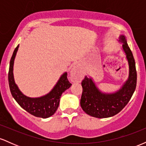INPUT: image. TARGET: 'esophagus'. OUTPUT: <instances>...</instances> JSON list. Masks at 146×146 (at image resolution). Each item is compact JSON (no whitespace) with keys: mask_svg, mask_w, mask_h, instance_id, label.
Masks as SVG:
<instances>
[{"mask_svg":"<svg viewBox=\"0 0 146 146\" xmlns=\"http://www.w3.org/2000/svg\"><path fill=\"white\" fill-rule=\"evenodd\" d=\"M82 77L81 71L78 64L73 65L71 69V79L73 82H78Z\"/></svg>","mask_w":146,"mask_h":146,"instance_id":"esophagus-1","label":"esophagus"}]
</instances>
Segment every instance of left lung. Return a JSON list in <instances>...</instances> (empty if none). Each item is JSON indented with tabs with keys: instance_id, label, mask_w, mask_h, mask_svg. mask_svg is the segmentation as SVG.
<instances>
[{
	"instance_id": "8db88e82",
	"label": "left lung",
	"mask_w": 146,
	"mask_h": 146,
	"mask_svg": "<svg viewBox=\"0 0 146 146\" xmlns=\"http://www.w3.org/2000/svg\"><path fill=\"white\" fill-rule=\"evenodd\" d=\"M118 41L121 43L128 63V78L117 91L104 93L96 86L93 79L86 75L82 82L83 90L80 105L90 116L107 118L117 115L128 103L136 88L137 71L133 55L124 35H120Z\"/></svg>"
}]
</instances>
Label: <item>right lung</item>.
I'll list each match as a JSON object with an SVG mask.
<instances>
[{"label": "right lung", "mask_w": 146, "mask_h": 146, "mask_svg": "<svg viewBox=\"0 0 146 146\" xmlns=\"http://www.w3.org/2000/svg\"><path fill=\"white\" fill-rule=\"evenodd\" d=\"M19 44L15 48L9 63L8 80L10 91L14 100L23 109L33 116L48 118L52 116L59 106L60 100L62 93L69 88L71 84L67 79V73L64 72L60 76L51 91L39 98H29L23 94L19 89L14 78V64Z\"/></svg>", "instance_id": "1"}]
</instances>
